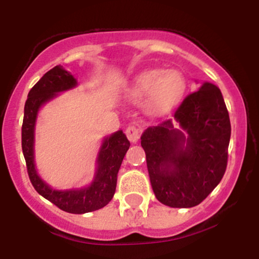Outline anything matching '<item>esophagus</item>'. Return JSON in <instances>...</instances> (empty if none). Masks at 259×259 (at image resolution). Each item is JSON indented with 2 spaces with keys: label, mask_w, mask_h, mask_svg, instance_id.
<instances>
[{
  "label": "esophagus",
  "mask_w": 259,
  "mask_h": 259,
  "mask_svg": "<svg viewBox=\"0 0 259 259\" xmlns=\"http://www.w3.org/2000/svg\"><path fill=\"white\" fill-rule=\"evenodd\" d=\"M125 134H126L127 139L132 143H137L140 138V129L135 125H129L125 130Z\"/></svg>",
  "instance_id": "34e87169"
}]
</instances>
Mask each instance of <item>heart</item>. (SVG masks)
Segmentation results:
<instances>
[{"instance_id": "1", "label": "heart", "mask_w": 259, "mask_h": 259, "mask_svg": "<svg viewBox=\"0 0 259 259\" xmlns=\"http://www.w3.org/2000/svg\"><path fill=\"white\" fill-rule=\"evenodd\" d=\"M185 81L178 71L150 70L135 79L133 95L137 99L146 96V106L150 111L158 113L171 108L182 98Z\"/></svg>"}]
</instances>
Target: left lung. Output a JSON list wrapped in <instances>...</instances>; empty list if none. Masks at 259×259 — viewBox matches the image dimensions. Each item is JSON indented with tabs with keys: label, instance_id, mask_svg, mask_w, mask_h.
<instances>
[{
	"label": "left lung",
	"instance_id": "left-lung-1",
	"mask_svg": "<svg viewBox=\"0 0 259 259\" xmlns=\"http://www.w3.org/2000/svg\"><path fill=\"white\" fill-rule=\"evenodd\" d=\"M173 116L142 135L151 188L168 207H195L226 173L229 114L221 90L204 82L183 100Z\"/></svg>",
	"mask_w": 259,
	"mask_h": 259
}]
</instances>
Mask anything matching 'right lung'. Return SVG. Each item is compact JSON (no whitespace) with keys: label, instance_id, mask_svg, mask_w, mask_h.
Masks as SVG:
<instances>
[{"label":"right lung","instance_id":"right-lung-1","mask_svg":"<svg viewBox=\"0 0 259 259\" xmlns=\"http://www.w3.org/2000/svg\"><path fill=\"white\" fill-rule=\"evenodd\" d=\"M77 81L62 66H55L35 83L27 95L22 122V153L27 166L28 178L36 192L54 203L61 210L83 214L105 207L114 197L117 173L130 146L126 135L119 130L104 139L98 155V169L90 185L79 189L55 190L38 177L33 160V140L37 113L45 103L61 91L70 90Z\"/></svg>","mask_w":259,"mask_h":259}]
</instances>
